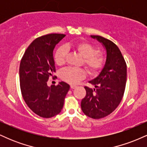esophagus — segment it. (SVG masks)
Here are the masks:
<instances>
[{"label":"esophagus","mask_w":147,"mask_h":147,"mask_svg":"<svg viewBox=\"0 0 147 147\" xmlns=\"http://www.w3.org/2000/svg\"><path fill=\"white\" fill-rule=\"evenodd\" d=\"M76 87H77V86H76L75 85H71V86H70V88H71V89H74V88H75Z\"/></svg>","instance_id":"34e87169"}]
</instances>
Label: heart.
Masks as SVG:
<instances>
[{"label": "heart", "instance_id": "heart-1", "mask_svg": "<svg viewBox=\"0 0 147 147\" xmlns=\"http://www.w3.org/2000/svg\"><path fill=\"white\" fill-rule=\"evenodd\" d=\"M72 47L79 55L83 57V63L91 75H97L102 70L106 63V57L98 48L86 41H80L68 45ZM68 48L65 45H60L54 54V60L57 65H62L66 61ZM86 72L83 68L68 67L62 69L59 77L62 80L68 84H75L84 79Z\"/></svg>", "mask_w": 147, "mask_h": 147}]
</instances>
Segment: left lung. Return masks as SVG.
Returning <instances> with one entry per match:
<instances>
[{
    "label": "left lung",
    "instance_id": "1",
    "mask_svg": "<svg viewBox=\"0 0 147 147\" xmlns=\"http://www.w3.org/2000/svg\"><path fill=\"white\" fill-rule=\"evenodd\" d=\"M106 49L104 68L97 78L89 82L95 88L85 86L86 95L81 102L84 113L92 119L106 117L117 109L124 96L126 83V63L121 51L113 42L91 35Z\"/></svg>",
    "mask_w": 147,
    "mask_h": 147
}]
</instances>
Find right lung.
<instances>
[{
  "label": "right lung",
  "instance_id": "1",
  "mask_svg": "<svg viewBox=\"0 0 147 147\" xmlns=\"http://www.w3.org/2000/svg\"><path fill=\"white\" fill-rule=\"evenodd\" d=\"M65 35L50 34L36 38L25 50L19 68L20 87L28 107L38 116L50 118L63 109L70 86L61 82L48 86L47 82L56 72L53 50ZM54 78V77H52Z\"/></svg>",
  "mask_w": 147,
  "mask_h": 147
}]
</instances>
